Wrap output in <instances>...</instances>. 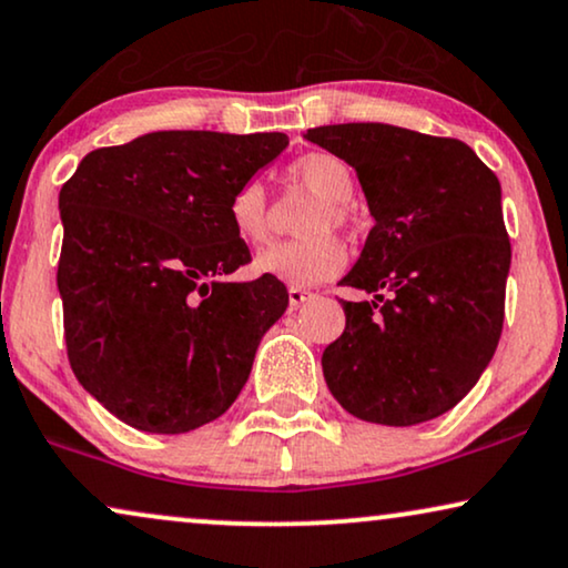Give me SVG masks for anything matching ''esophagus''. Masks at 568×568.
<instances>
[{"label":"esophagus","instance_id":"esophagus-1","mask_svg":"<svg viewBox=\"0 0 568 568\" xmlns=\"http://www.w3.org/2000/svg\"><path fill=\"white\" fill-rule=\"evenodd\" d=\"M312 298V293L304 291V288H288V304L291 308H298L301 304H306V301Z\"/></svg>","mask_w":568,"mask_h":568}]
</instances>
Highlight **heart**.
<instances>
[{
  "instance_id": "heart-1",
  "label": "heart",
  "mask_w": 568,
  "mask_h": 568,
  "mask_svg": "<svg viewBox=\"0 0 568 568\" xmlns=\"http://www.w3.org/2000/svg\"><path fill=\"white\" fill-rule=\"evenodd\" d=\"M291 189L316 196L308 210L301 233L304 239L285 241L267 248L256 260V270L264 275L288 283L291 288H312L324 280L339 275L345 267V248L332 236V231L345 233L351 229V213L345 202L353 196L355 176L345 158L327 150H314L296 158L285 171ZM229 223L239 241L246 246H264L272 233V210L267 189L262 181L248 179L236 186L229 200Z\"/></svg>"
}]
</instances>
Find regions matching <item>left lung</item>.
<instances>
[{
  "label": "left lung",
  "instance_id": "1",
  "mask_svg": "<svg viewBox=\"0 0 568 568\" xmlns=\"http://www.w3.org/2000/svg\"><path fill=\"white\" fill-rule=\"evenodd\" d=\"M306 140L358 173L374 229L339 280L345 332L322 372L339 405L382 426L447 413L475 387L504 327L511 244L496 173L465 142L389 124H332Z\"/></svg>",
  "mask_w": 568,
  "mask_h": 568
}]
</instances>
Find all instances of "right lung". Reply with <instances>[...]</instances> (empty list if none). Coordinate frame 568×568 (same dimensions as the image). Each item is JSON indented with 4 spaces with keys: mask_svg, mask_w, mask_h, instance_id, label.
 I'll list each match as a JSON object with an SVG mask.
<instances>
[{
    "mask_svg": "<svg viewBox=\"0 0 568 568\" xmlns=\"http://www.w3.org/2000/svg\"><path fill=\"white\" fill-rule=\"evenodd\" d=\"M283 132H153L82 158L59 192L57 285L67 358L105 410L148 434L221 418L256 345L288 308L229 223L236 186L283 153Z\"/></svg>",
    "mask_w": 568,
    "mask_h": 568,
    "instance_id": "right-lung-1",
    "label": "right lung"
}]
</instances>
